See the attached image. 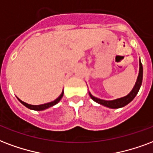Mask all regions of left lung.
<instances>
[{
	"label": "left lung",
	"instance_id": "8db88e82",
	"mask_svg": "<svg viewBox=\"0 0 153 153\" xmlns=\"http://www.w3.org/2000/svg\"><path fill=\"white\" fill-rule=\"evenodd\" d=\"M139 66H140V68H139L138 77H137V79H136L135 86H134L132 90L131 91V92H130L128 95H127L126 96H124V97L116 99V100H101V99H99V98L97 97H95V96L92 95L91 93L89 91L90 97L91 98L92 100H94L95 102H98V103H100V104L102 105V106H105V107H107V108H113V109L123 108V107L126 106L127 104H128L129 102H131V101L133 100L134 98L136 97V95H137L139 90H140V88L141 87L142 80H143V66H142L140 58V60H139Z\"/></svg>",
	"mask_w": 153,
	"mask_h": 153
}]
</instances>
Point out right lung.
I'll list each match as a JSON object with an SVG mask.
<instances>
[{"label":"right lung","instance_id":"add662e5","mask_svg":"<svg viewBox=\"0 0 153 153\" xmlns=\"http://www.w3.org/2000/svg\"><path fill=\"white\" fill-rule=\"evenodd\" d=\"M63 94H64V91H63V90H62L61 95H59L56 100H54L53 101H52V102H46V103H44V104H41V105L29 104V103H26V102L22 101V100H20V99H18V98H17V99H18V100H19L20 102H22V104L24 105L25 107H26L27 108H29V109H31V110H34V111H43V110H45V109H47V108H51V107H53V106L57 104V103L61 100V99L62 98V96H63Z\"/></svg>","mask_w":153,"mask_h":153}]
</instances>
